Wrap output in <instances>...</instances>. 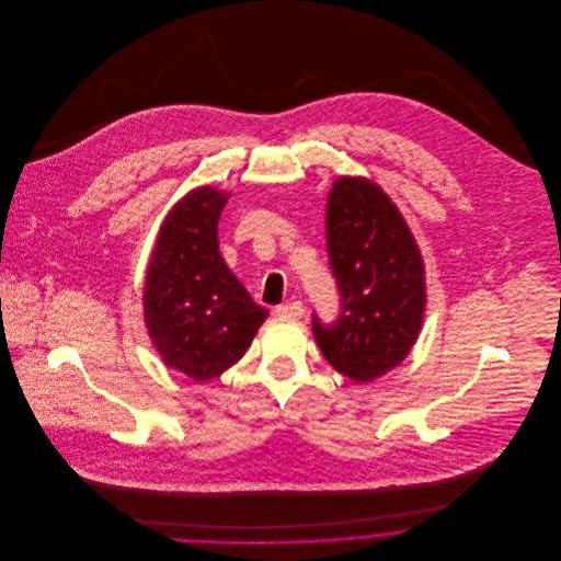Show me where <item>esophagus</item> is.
<instances>
[{
    "mask_svg": "<svg viewBox=\"0 0 561 561\" xmlns=\"http://www.w3.org/2000/svg\"><path fill=\"white\" fill-rule=\"evenodd\" d=\"M305 313L302 302H285L280 307H276V316L283 320H300Z\"/></svg>",
    "mask_w": 561,
    "mask_h": 561,
    "instance_id": "34e87169",
    "label": "esophagus"
}]
</instances>
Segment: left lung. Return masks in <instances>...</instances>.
Returning a JSON list of instances; mask_svg holds the SVG:
<instances>
[{"mask_svg": "<svg viewBox=\"0 0 561 561\" xmlns=\"http://www.w3.org/2000/svg\"><path fill=\"white\" fill-rule=\"evenodd\" d=\"M325 241L341 296L339 320L313 316L323 358L371 382L408 356L425 313V270L400 209L371 181L341 176L328 194Z\"/></svg>", "mask_w": 561, "mask_h": 561, "instance_id": "left-lung-1", "label": "left lung"}]
</instances>
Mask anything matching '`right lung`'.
Here are the masks:
<instances>
[{
    "instance_id": "obj_1",
    "label": "right lung",
    "mask_w": 561,
    "mask_h": 561,
    "mask_svg": "<svg viewBox=\"0 0 561 561\" xmlns=\"http://www.w3.org/2000/svg\"><path fill=\"white\" fill-rule=\"evenodd\" d=\"M227 201L209 185L183 196L161 225L145 278L149 336L168 367L196 382L236 365L267 318L220 254Z\"/></svg>"
}]
</instances>
